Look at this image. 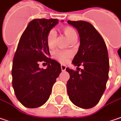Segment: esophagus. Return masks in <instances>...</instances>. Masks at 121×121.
<instances>
[{
    "label": "esophagus",
    "instance_id": "obj_1",
    "mask_svg": "<svg viewBox=\"0 0 121 121\" xmlns=\"http://www.w3.org/2000/svg\"><path fill=\"white\" fill-rule=\"evenodd\" d=\"M66 66H64V65H61V69L62 71H65L66 70Z\"/></svg>",
    "mask_w": 121,
    "mask_h": 121
}]
</instances>
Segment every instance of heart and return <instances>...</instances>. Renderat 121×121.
<instances>
[{
    "mask_svg": "<svg viewBox=\"0 0 121 121\" xmlns=\"http://www.w3.org/2000/svg\"><path fill=\"white\" fill-rule=\"evenodd\" d=\"M62 32L71 42L77 39V34H76V31L70 26L64 27L62 28ZM56 37H57V34L54 30H51L49 32V33L47 36V44L49 49H53L55 47ZM70 56L71 53L64 52V51H57L53 54L54 58L61 63L66 62L67 59L70 57Z\"/></svg>",
    "mask_w": 121,
    "mask_h": 121,
    "instance_id": "1",
    "label": "heart"
}]
</instances>
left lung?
Returning a JSON list of instances; mask_svg holds the SVG:
<instances>
[{"mask_svg": "<svg viewBox=\"0 0 121 121\" xmlns=\"http://www.w3.org/2000/svg\"><path fill=\"white\" fill-rule=\"evenodd\" d=\"M79 34L80 46L72 64L84 66L81 73L67 68L70 74L67 91L70 101L79 108L95 106L106 89L108 79L109 59L105 42L91 24L85 21H68Z\"/></svg>", "mask_w": 121, "mask_h": 121, "instance_id": "8db88e82", "label": "left lung"}]
</instances>
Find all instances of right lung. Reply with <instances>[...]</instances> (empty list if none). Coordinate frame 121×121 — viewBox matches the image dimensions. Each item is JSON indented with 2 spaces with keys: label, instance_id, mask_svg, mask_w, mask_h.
I'll list each match as a JSON object with an SVG mask.
<instances>
[{
  "label": "right lung",
  "instance_id": "obj_1",
  "mask_svg": "<svg viewBox=\"0 0 121 121\" xmlns=\"http://www.w3.org/2000/svg\"><path fill=\"white\" fill-rule=\"evenodd\" d=\"M58 22L57 19H34L19 41L13 61L12 84L16 97L26 108H38L48 100L61 72L60 64L49 57L47 44V34ZM40 62L48 65L46 69L39 68Z\"/></svg>",
  "mask_w": 121,
  "mask_h": 121
}]
</instances>
